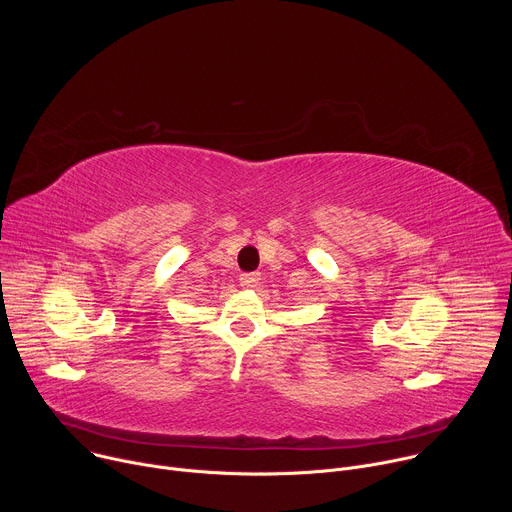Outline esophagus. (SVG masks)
Instances as JSON below:
<instances>
[{
    "label": "esophagus",
    "mask_w": 512,
    "mask_h": 512,
    "mask_svg": "<svg viewBox=\"0 0 512 512\" xmlns=\"http://www.w3.org/2000/svg\"><path fill=\"white\" fill-rule=\"evenodd\" d=\"M259 273H255V271H251V273H243L239 279H241V285L243 287H255L257 283H259Z\"/></svg>",
    "instance_id": "1"
}]
</instances>
